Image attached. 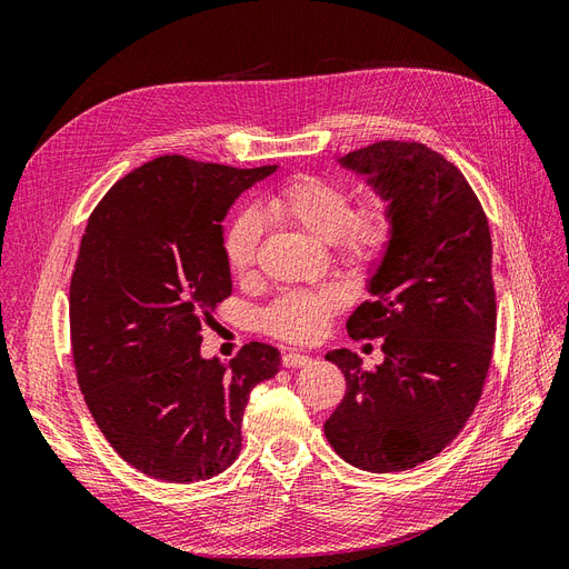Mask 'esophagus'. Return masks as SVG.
<instances>
[{
	"label": "esophagus",
	"instance_id": "1",
	"mask_svg": "<svg viewBox=\"0 0 569 569\" xmlns=\"http://www.w3.org/2000/svg\"><path fill=\"white\" fill-rule=\"evenodd\" d=\"M308 363H313V358L306 356V353H284L282 356V366L284 368H303Z\"/></svg>",
	"mask_w": 569,
	"mask_h": 569
}]
</instances>
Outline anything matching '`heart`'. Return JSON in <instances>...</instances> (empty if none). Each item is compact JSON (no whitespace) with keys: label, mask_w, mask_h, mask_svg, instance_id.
Returning <instances> with one entry per match:
<instances>
[{"label":"heart","mask_w":569,"mask_h":569,"mask_svg":"<svg viewBox=\"0 0 569 569\" xmlns=\"http://www.w3.org/2000/svg\"><path fill=\"white\" fill-rule=\"evenodd\" d=\"M266 213L289 222L322 244H335L339 261L363 272L382 261L391 237L393 218L389 203L370 199L351 211L349 189L337 180L297 176L266 197ZM263 234V218L253 209L239 211L222 234V253L234 274H249ZM337 289L287 291L263 313L266 330L289 341H311L339 306Z\"/></svg>","instance_id":"heart-1"}]
</instances>
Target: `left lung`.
Returning <instances> with one entry per match:
<instances>
[{"label":"left lung","instance_id":"1","mask_svg":"<svg viewBox=\"0 0 569 569\" xmlns=\"http://www.w3.org/2000/svg\"><path fill=\"white\" fill-rule=\"evenodd\" d=\"M389 203L391 244L347 320L351 337H382L385 360L363 370L349 349L325 358L347 393L325 437L368 472L435 458L472 416L496 337L489 220L460 170L420 142H377L339 159Z\"/></svg>","mask_w":569,"mask_h":569}]
</instances>
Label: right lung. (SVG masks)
Wrapping results in <instances>:
<instances>
[{
	"label": "right lung",
	"instance_id": "obj_1",
	"mask_svg": "<svg viewBox=\"0 0 569 569\" xmlns=\"http://www.w3.org/2000/svg\"><path fill=\"white\" fill-rule=\"evenodd\" d=\"M274 170L159 157L118 180L84 228L68 299L78 385L113 451L153 479L228 470L251 389L280 370L261 341L230 366L201 356V325L232 295L222 220Z\"/></svg>",
	"mask_w": 569,
	"mask_h": 569
}]
</instances>
